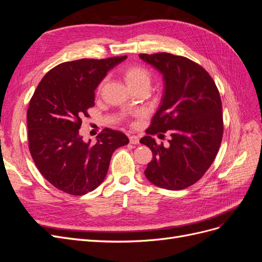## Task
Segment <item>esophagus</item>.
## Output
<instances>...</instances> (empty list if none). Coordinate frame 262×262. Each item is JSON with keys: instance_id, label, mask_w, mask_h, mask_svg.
<instances>
[{"instance_id": "34e87169", "label": "esophagus", "mask_w": 262, "mask_h": 262, "mask_svg": "<svg viewBox=\"0 0 262 262\" xmlns=\"http://www.w3.org/2000/svg\"><path fill=\"white\" fill-rule=\"evenodd\" d=\"M129 140H130V143L131 144H139V142H140V140H139V138L137 136H130Z\"/></svg>"}]
</instances>
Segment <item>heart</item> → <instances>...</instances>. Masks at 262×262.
Instances as JSON below:
<instances>
[{
  "mask_svg": "<svg viewBox=\"0 0 262 262\" xmlns=\"http://www.w3.org/2000/svg\"><path fill=\"white\" fill-rule=\"evenodd\" d=\"M123 80L131 90L145 89L149 90L150 84H152V73L149 70L142 66H130L122 71ZM104 86V82L98 85L97 93H100Z\"/></svg>",
  "mask_w": 262,
  "mask_h": 262,
  "instance_id": "b5f03b06",
  "label": "heart"
}]
</instances>
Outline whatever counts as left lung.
<instances>
[{"label": "left lung", "instance_id": "left-lung-1", "mask_svg": "<svg viewBox=\"0 0 262 262\" xmlns=\"http://www.w3.org/2000/svg\"><path fill=\"white\" fill-rule=\"evenodd\" d=\"M140 58L163 74L160 107L140 142L153 158L145 177L167 190H181L199 180L212 165L223 138V115L217 87L201 66L180 55L141 53ZM169 130L170 145L158 146L151 136Z\"/></svg>", "mask_w": 262, "mask_h": 262}]
</instances>
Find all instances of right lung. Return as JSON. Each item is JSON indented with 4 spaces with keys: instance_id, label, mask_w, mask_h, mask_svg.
<instances>
[{
    "instance_id": "1",
    "label": "right lung",
    "mask_w": 262,
    "mask_h": 262,
    "mask_svg": "<svg viewBox=\"0 0 262 262\" xmlns=\"http://www.w3.org/2000/svg\"><path fill=\"white\" fill-rule=\"evenodd\" d=\"M126 59H81L47 73L29 101L28 142L41 175L61 191L83 195L104 181L115 150L129 143L120 131L104 129L97 142L83 141L82 118L95 105V90L109 70Z\"/></svg>"
}]
</instances>
